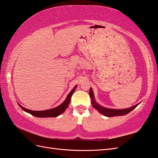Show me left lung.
<instances>
[{"label": "left lung", "instance_id": "obj_1", "mask_svg": "<svg viewBox=\"0 0 158 158\" xmlns=\"http://www.w3.org/2000/svg\"><path fill=\"white\" fill-rule=\"evenodd\" d=\"M89 96L92 100L91 102H92V106L94 107L96 109L98 110L100 113H102L103 115L106 116V117H115V116H121V115H126V114L130 113L131 110H132L134 109H135L139 105L138 104V105L130 107L129 109H107V108H105V107H103L102 106L99 105L98 104H97L94 98V94H93L92 88H90L89 89Z\"/></svg>", "mask_w": 158, "mask_h": 158}]
</instances>
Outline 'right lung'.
<instances>
[{
    "instance_id": "add662e5",
    "label": "right lung",
    "mask_w": 158,
    "mask_h": 158,
    "mask_svg": "<svg viewBox=\"0 0 158 158\" xmlns=\"http://www.w3.org/2000/svg\"><path fill=\"white\" fill-rule=\"evenodd\" d=\"M76 87H75L73 89V90L71 92H70L68 96H67L66 100L64 101V102L61 105H59L58 106L56 107V108H53L52 109H49V110H29L24 108V107L22 106L21 105L19 106L21 107V108L24 110V111L27 112L30 114H31V115H34L35 117H58V115H61V114L64 112V110L67 109V107L69 106V105L70 103V99H71V96L73 95V94L75 91Z\"/></svg>"
}]
</instances>
